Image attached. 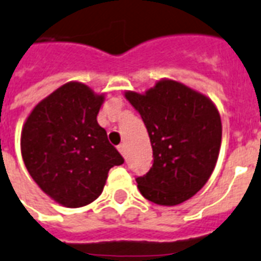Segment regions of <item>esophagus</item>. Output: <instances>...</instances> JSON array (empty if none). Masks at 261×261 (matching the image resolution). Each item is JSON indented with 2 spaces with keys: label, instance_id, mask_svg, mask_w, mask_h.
Returning a JSON list of instances; mask_svg holds the SVG:
<instances>
[{
  "label": "esophagus",
  "instance_id": "obj_1",
  "mask_svg": "<svg viewBox=\"0 0 261 261\" xmlns=\"http://www.w3.org/2000/svg\"><path fill=\"white\" fill-rule=\"evenodd\" d=\"M117 149H118V152H120V153L122 154V156H125V154H126V146H125V144H120V145L117 146Z\"/></svg>",
  "mask_w": 261,
  "mask_h": 261
}]
</instances>
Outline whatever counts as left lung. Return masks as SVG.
Returning <instances> with one entry per match:
<instances>
[{"label":"left lung","instance_id":"obj_1","mask_svg":"<svg viewBox=\"0 0 261 261\" xmlns=\"http://www.w3.org/2000/svg\"><path fill=\"white\" fill-rule=\"evenodd\" d=\"M125 97L143 118L153 150L148 173L136 177L139 191L159 205L184 203L215 169L221 144L219 111L208 97L173 80Z\"/></svg>","mask_w":261,"mask_h":261}]
</instances>
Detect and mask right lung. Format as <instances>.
I'll return each mask as SVG.
<instances>
[{
  "mask_svg": "<svg viewBox=\"0 0 261 261\" xmlns=\"http://www.w3.org/2000/svg\"><path fill=\"white\" fill-rule=\"evenodd\" d=\"M104 96L68 83L36 105L21 133L28 172L46 195L68 208L98 197L108 172L124 159L97 122Z\"/></svg>",
  "mask_w": 261,
  "mask_h": 261,
  "instance_id": "add662e5",
  "label": "right lung"
}]
</instances>
